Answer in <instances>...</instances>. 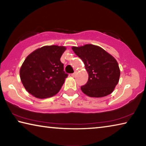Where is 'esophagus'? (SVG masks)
Instances as JSON below:
<instances>
[{
  "instance_id": "esophagus-1",
  "label": "esophagus",
  "mask_w": 146,
  "mask_h": 146,
  "mask_svg": "<svg viewBox=\"0 0 146 146\" xmlns=\"http://www.w3.org/2000/svg\"><path fill=\"white\" fill-rule=\"evenodd\" d=\"M75 75H76V73H73L71 74V76H72L73 77H74V76H75Z\"/></svg>"
}]
</instances>
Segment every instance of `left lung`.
I'll list each match as a JSON object with an SVG mask.
<instances>
[{"label":"left lung","mask_w":146,"mask_h":146,"mask_svg":"<svg viewBox=\"0 0 146 146\" xmlns=\"http://www.w3.org/2000/svg\"><path fill=\"white\" fill-rule=\"evenodd\" d=\"M72 49L84 62L89 78L86 84L80 88L90 97H106L114 91L119 81L120 71L113 56L93 44L73 46Z\"/></svg>","instance_id":"1"}]
</instances>
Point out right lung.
<instances>
[{"instance_id":"add662e5","label":"right lung","mask_w":146,"mask_h":146,"mask_svg":"<svg viewBox=\"0 0 146 146\" xmlns=\"http://www.w3.org/2000/svg\"><path fill=\"white\" fill-rule=\"evenodd\" d=\"M66 49L62 46H45L27 56L20 69V77L29 93L44 99L59 92L68 76L60 62Z\"/></svg>"}]
</instances>
